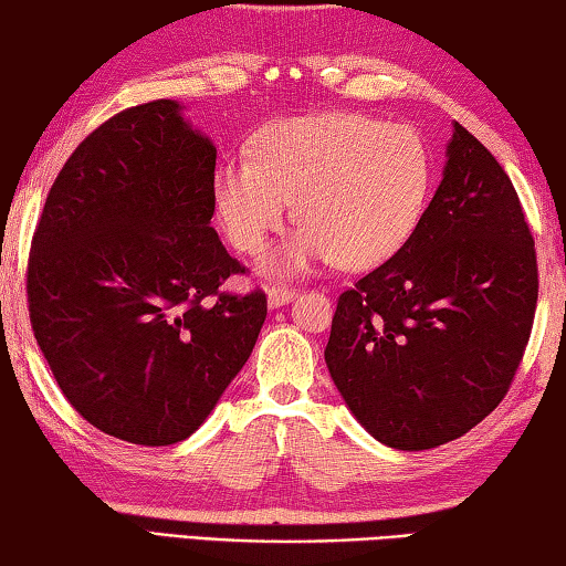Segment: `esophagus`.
Here are the masks:
<instances>
[{
  "label": "esophagus",
  "mask_w": 566,
  "mask_h": 566,
  "mask_svg": "<svg viewBox=\"0 0 566 566\" xmlns=\"http://www.w3.org/2000/svg\"><path fill=\"white\" fill-rule=\"evenodd\" d=\"M294 296H296V290H292V286H286V284H274L266 290V302H270V306L290 304Z\"/></svg>",
  "instance_id": "obj_1"
}]
</instances>
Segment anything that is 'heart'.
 <instances>
[{"mask_svg":"<svg viewBox=\"0 0 566 566\" xmlns=\"http://www.w3.org/2000/svg\"><path fill=\"white\" fill-rule=\"evenodd\" d=\"M432 187V159L419 134L359 112L274 122L256 134L252 157L217 167L214 202L239 252L254 254L280 232L290 205L304 224L264 256L274 274L334 260L369 270L409 242Z\"/></svg>","mask_w":566,"mask_h":566,"instance_id":"1","label":"heart"}]
</instances>
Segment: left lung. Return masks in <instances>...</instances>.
<instances>
[{
	"label": "left lung",
	"mask_w": 566,
	"mask_h": 566,
	"mask_svg": "<svg viewBox=\"0 0 566 566\" xmlns=\"http://www.w3.org/2000/svg\"><path fill=\"white\" fill-rule=\"evenodd\" d=\"M539 272L512 179L462 124L415 234L339 294L324 349L352 415L419 452L500 407L530 342Z\"/></svg>",
	"instance_id": "left-lung-1"
}]
</instances>
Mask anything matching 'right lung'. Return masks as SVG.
I'll return each mask as SVG.
<instances>
[{"instance_id": "right-lung-1", "label": "right lung", "mask_w": 566, "mask_h": 566, "mask_svg": "<svg viewBox=\"0 0 566 566\" xmlns=\"http://www.w3.org/2000/svg\"><path fill=\"white\" fill-rule=\"evenodd\" d=\"M179 104L99 124L46 195L27 262L34 339L66 401L104 434L181 442L244 367L262 290L212 229L217 149Z\"/></svg>"}]
</instances>
